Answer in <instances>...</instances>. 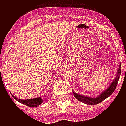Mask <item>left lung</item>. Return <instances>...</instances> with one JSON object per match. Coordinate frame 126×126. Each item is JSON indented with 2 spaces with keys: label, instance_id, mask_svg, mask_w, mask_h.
<instances>
[{
  "label": "left lung",
  "instance_id": "1",
  "mask_svg": "<svg viewBox=\"0 0 126 126\" xmlns=\"http://www.w3.org/2000/svg\"><path fill=\"white\" fill-rule=\"evenodd\" d=\"M121 65H119V68L118 69V73H117V76L116 79L113 80V81L112 82V84L106 90L104 91L100 96H98L97 98H92L90 97H86V96H83L81 95H79L78 94H76L75 92L73 91V95L77 99H78L79 101H81L83 103L89 105H95V104H98L101 103V101H103L105 100L106 98L110 96V95L113 93V91H115L116 88L118 80H119V77L121 75Z\"/></svg>",
  "mask_w": 126,
  "mask_h": 126
}]
</instances>
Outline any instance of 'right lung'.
<instances>
[{"label": "right lung", "mask_w": 126, "mask_h": 126, "mask_svg": "<svg viewBox=\"0 0 126 126\" xmlns=\"http://www.w3.org/2000/svg\"><path fill=\"white\" fill-rule=\"evenodd\" d=\"M14 98L17 100V101L20 102L21 104H25V105L30 106V107H37V106L40 105L42 103V100L40 97L36 98H31V99H28V100H21V99H18L16 97H14Z\"/></svg>", "instance_id": "add662e5"}]
</instances>
